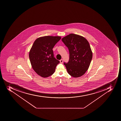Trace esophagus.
Returning <instances> with one entry per match:
<instances>
[{
    "label": "esophagus",
    "mask_w": 121,
    "mask_h": 121,
    "mask_svg": "<svg viewBox=\"0 0 121 121\" xmlns=\"http://www.w3.org/2000/svg\"><path fill=\"white\" fill-rule=\"evenodd\" d=\"M63 60H62V59H61V60H60V63H61V64H62V63H63Z\"/></svg>",
    "instance_id": "esophagus-1"
}]
</instances>
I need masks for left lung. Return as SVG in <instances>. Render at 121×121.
<instances>
[{
    "label": "left lung",
    "instance_id": "left-lung-1",
    "mask_svg": "<svg viewBox=\"0 0 121 121\" xmlns=\"http://www.w3.org/2000/svg\"><path fill=\"white\" fill-rule=\"evenodd\" d=\"M62 40L69 49V58L64 62L68 73L74 78L81 77L89 69L92 58V52L87 40L81 35L70 34Z\"/></svg>",
    "mask_w": 121,
    "mask_h": 121
}]
</instances>
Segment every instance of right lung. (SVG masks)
I'll return each mask as SVG.
<instances>
[{
	"instance_id": "1",
	"label": "right lung",
	"mask_w": 121,
	"mask_h": 121,
	"mask_svg": "<svg viewBox=\"0 0 121 121\" xmlns=\"http://www.w3.org/2000/svg\"><path fill=\"white\" fill-rule=\"evenodd\" d=\"M61 38L59 36H43L34 42L29 58L34 70L41 77L47 78L53 74L60 62L54 57L52 48Z\"/></svg>"
}]
</instances>
